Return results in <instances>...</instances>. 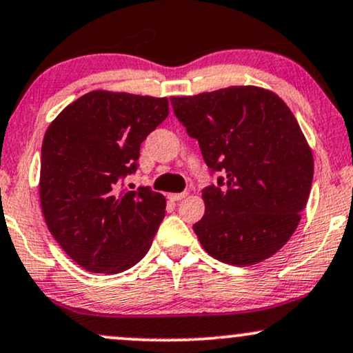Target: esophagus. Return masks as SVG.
<instances>
[{
	"label": "esophagus",
	"instance_id": "obj_1",
	"mask_svg": "<svg viewBox=\"0 0 353 353\" xmlns=\"http://www.w3.org/2000/svg\"><path fill=\"white\" fill-rule=\"evenodd\" d=\"M186 196H188V193H186V191H181V193H170L167 198L170 201H180V199H183Z\"/></svg>",
	"mask_w": 353,
	"mask_h": 353
}]
</instances>
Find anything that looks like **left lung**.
<instances>
[{
    "label": "left lung",
    "mask_w": 353,
    "mask_h": 353,
    "mask_svg": "<svg viewBox=\"0 0 353 353\" xmlns=\"http://www.w3.org/2000/svg\"><path fill=\"white\" fill-rule=\"evenodd\" d=\"M170 103L211 175H221L203 190L206 211L193 225L203 249L237 267L276 254L298 228L314 173L296 117L275 93L256 86Z\"/></svg>",
    "instance_id": "1"
}]
</instances>
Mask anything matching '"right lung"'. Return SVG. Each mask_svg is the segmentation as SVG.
<instances>
[{
    "label": "right lung",
    "mask_w": 353,
    "mask_h": 353,
    "mask_svg": "<svg viewBox=\"0 0 353 353\" xmlns=\"http://www.w3.org/2000/svg\"><path fill=\"white\" fill-rule=\"evenodd\" d=\"M168 116L167 98L91 91L68 104L42 142L41 206L72 260L93 273H121L149 252L165 217L163 194L123 190L141 143Z\"/></svg>",
    "instance_id": "right-lung-1"
}]
</instances>
